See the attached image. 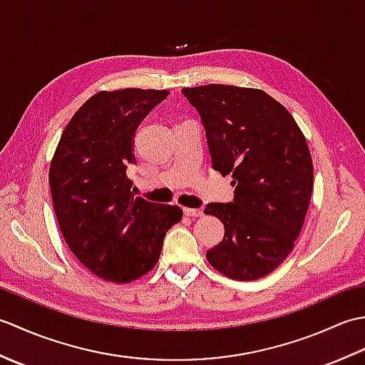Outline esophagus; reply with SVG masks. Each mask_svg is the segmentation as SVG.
<instances>
[{
	"instance_id": "1",
	"label": "esophagus",
	"mask_w": 365,
	"mask_h": 365,
	"mask_svg": "<svg viewBox=\"0 0 365 365\" xmlns=\"http://www.w3.org/2000/svg\"><path fill=\"white\" fill-rule=\"evenodd\" d=\"M183 213L187 215V216H196V218H197V216H202L204 215L202 208H187V207L183 208Z\"/></svg>"
}]
</instances>
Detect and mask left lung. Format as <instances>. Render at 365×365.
I'll list each match as a JSON object with an SVG mask.
<instances>
[{"label": "left lung", "instance_id": "left-lung-1", "mask_svg": "<svg viewBox=\"0 0 365 365\" xmlns=\"http://www.w3.org/2000/svg\"><path fill=\"white\" fill-rule=\"evenodd\" d=\"M182 94L202 120L213 169L232 174L235 187L234 202L204 210L224 224L207 260L235 281H255L287 259L304 224L314 188L306 138L260 89L207 84Z\"/></svg>", "mask_w": 365, "mask_h": 365}]
</instances>
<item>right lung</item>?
Instances as JSON below:
<instances>
[{"label": "right lung", "instance_id": "right-lung-1", "mask_svg": "<svg viewBox=\"0 0 365 365\" xmlns=\"http://www.w3.org/2000/svg\"><path fill=\"white\" fill-rule=\"evenodd\" d=\"M169 91L120 89L92 96L61 135L50 165L53 208L67 246L91 273L125 284L157 265L182 208L131 192L139 123Z\"/></svg>", "mask_w": 365, "mask_h": 365}]
</instances>
